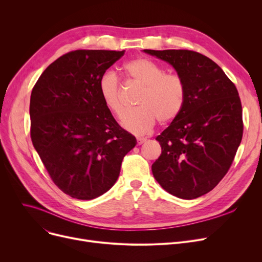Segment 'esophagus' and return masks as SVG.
Instances as JSON below:
<instances>
[{"instance_id": "34e87169", "label": "esophagus", "mask_w": 262, "mask_h": 262, "mask_svg": "<svg viewBox=\"0 0 262 262\" xmlns=\"http://www.w3.org/2000/svg\"><path fill=\"white\" fill-rule=\"evenodd\" d=\"M146 141L145 138H137V144L138 145H141L142 143H144Z\"/></svg>"}]
</instances>
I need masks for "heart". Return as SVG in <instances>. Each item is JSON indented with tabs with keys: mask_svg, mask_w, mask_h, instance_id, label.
Masks as SVG:
<instances>
[{
	"mask_svg": "<svg viewBox=\"0 0 262 262\" xmlns=\"http://www.w3.org/2000/svg\"><path fill=\"white\" fill-rule=\"evenodd\" d=\"M123 69L135 84L142 87L136 101L138 107L123 116L122 126L126 130L139 136L145 135L157 120L167 124L182 114L187 91L181 76L167 74L162 67L145 57L130 59L124 63ZM120 89L121 82L115 72L106 71L101 76V99L109 112L118 118L123 113Z\"/></svg>",
	"mask_w": 262,
	"mask_h": 262,
	"instance_id": "obj_1",
	"label": "heart"
}]
</instances>
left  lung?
I'll list each match as a JSON object with an SVG mask.
<instances>
[{
	"label": "left lung",
	"mask_w": 262,
	"mask_h": 262,
	"mask_svg": "<svg viewBox=\"0 0 262 262\" xmlns=\"http://www.w3.org/2000/svg\"><path fill=\"white\" fill-rule=\"evenodd\" d=\"M169 62L186 85L182 114L156 140L152 172L172 195L193 200L211 191L228 172L243 135L235 84L210 58L189 50H144Z\"/></svg>",
	"instance_id": "1"
}]
</instances>
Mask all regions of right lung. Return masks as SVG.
<instances>
[{
	"mask_svg": "<svg viewBox=\"0 0 262 262\" xmlns=\"http://www.w3.org/2000/svg\"><path fill=\"white\" fill-rule=\"evenodd\" d=\"M125 51L76 50L52 62L35 84L31 138L53 183L77 200H92L117 182L136 145L104 105L99 80Z\"/></svg>",
	"mask_w": 262,
	"mask_h": 262,
	"instance_id": "right-lung-1",
	"label": "right lung"
}]
</instances>
